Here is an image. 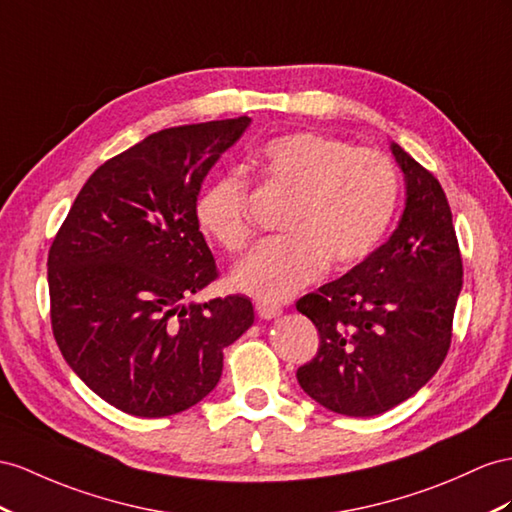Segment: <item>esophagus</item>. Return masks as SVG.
Listing matches in <instances>:
<instances>
[{
    "label": "esophagus",
    "instance_id": "esophagus-1",
    "mask_svg": "<svg viewBox=\"0 0 512 512\" xmlns=\"http://www.w3.org/2000/svg\"><path fill=\"white\" fill-rule=\"evenodd\" d=\"M255 311L261 320H272V318L281 316L283 307L279 303H272V300H257Z\"/></svg>",
    "mask_w": 512,
    "mask_h": 512
}]
</instances>
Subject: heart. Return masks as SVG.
Instances as JSON below:
<instances>
[{"instance_id":"1","label":"heart","mask_w":512,"mask_h":512,"mask_svg":"<svg viewBox=\"0 0 512 512\" xmlns=\"http://www.w3.org/2000/svg\"><path fill=\"white\" fill-rule=\"evenodd\" d=\"M255 173L268 188L290 194L279 229L261 240L231 272L235 290L261 300H281L331 268L359 264L381 244L396 216L400 181L396 166L374 149L316 131L268 140ZM199 225L229 253L253 235L251 183L240 173L209 179L196 196Z\"/></svg>"}]
</instances>
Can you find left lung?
I'll use <instances>...</instances> for the list:
<instances>
[{
	"mask_svg": "<svg viewBox=\"0 0 512 512\" xmlns=\"http://www.w3.org/2000/svg\"><path fill=\"white\" fill-rule=\"evenodd\" d=\"M406 183L391 238L344 277L303 296L296 309L316 324L318 355L296 378L324 409L372 417L411 398L448 355L463 287L452 212L437 177L391 142Z\"/></svg>",
	"mask_w": 512,
	"mask_h": 512,
	"instance_id": "8db88e82",
	"label": "left lung"
}]
</instances>
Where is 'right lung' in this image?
<instances>
[{
    "instance_id": "1",
    "label": "right lung",
    "mask_w": 512,
    "mask_h": 512,
    "mask_svg": "<svg viewBox=\"0 0 512 512\" xmlns=\"http://www.w3.org/2000/svg\"><path fill=\"white\" fill-rule=\"evenodd\" d=\"M248 116L151 134L101 164L49 248L51 329L99 398L136 417L190 409L255 313L240 294L186 303L218 277L194 203Z\"/></svg>"
}]
</instances>
